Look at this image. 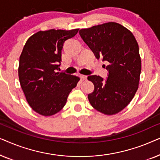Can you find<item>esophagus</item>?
<instances>
[{
    "mask_svg": "<svg viewBox=\"0 0 160 160\" xmlns=\"http://www.w3.org/2000/svg\"><path fill=\"white\" fill-rule=\"evenodd\" d=\"M80 77H81V78H82V80H86L87 79V76H85V75H80Z\"/></svg>",
    "mask_w": 160,
    "mask_h": 160,
    "instance_id": "esophagus-1",
    "label": "esophagus"
}]
</instances>
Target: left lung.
Listing matches in <instances>:
<instances>
[{"instance_id": "obj_1", "label": "left lung", "mask_w": 160, "mask_h": 160, "mask_svg": "<svg viewBox=\"0 0 160 160\" xmlns=\"http://www.w3.org/2000/svg\"><path fill=\"white\" fill-rule=\"evenodd\" d=\"M79 34L96 58L109 63L106 80L96 75L87 77L95 86L89 101L104 114H116L130 103L138 88L141 60L136 39L128 29L113 22L82 29Z\"/></svg>"}]
</instances>
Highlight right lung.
<instances>
[{
    "label": "right lung",
    "instance_id": "obj_1",
    "mask_svg": "<svg viewBox=\"0 0 160 160\" xmlns=\"http://www.w3.org/2000/svg\"><path fill=\"white\" fill-rule=\"evenodd\" d=\"M79 29L38 31L30 37L19 57L18 74L26 100L33 111L48 117L59 112L80 80L60 69L64 42Z\"/></svg>",
    "mask_w": 160,
    "mask_h": 160
}]
</instances>
